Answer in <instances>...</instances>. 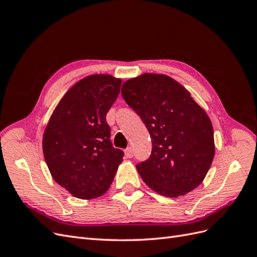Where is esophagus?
<instances>
[{"mask_svg": "<svg viewBox=\"0 0 257 257\" xmlns=\"http://www.w3.org/2000/svg\"><path fill=\"white\" fill-rule=\"evenodd\" d=\"M124 154H125L126 158L132 159V158H133V155H134V152H133V150H132V148L128 147V148H126L125 151H124Z\"/></svg>", "mask_w": 257, "mask_h": 257, "instance_id": "1", "label": "esophagus"}]
</instances>
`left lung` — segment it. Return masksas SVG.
Instances as JSON below:
<instances>
[{"label": "left lung", "instance_id": "left-lung-1", "mask_svg": "<svg viewBox=\"0 0 257 257\" xmlns=\"http://www.w3.org/2000/svg\"><path fill=\"white\" fill-rule=\"evenodd\" d=\"M122 96L149 131L150 158L136 165L144 182L175 198L204 181L214 158L211 120L183 85L164 74L126 80Z\"/></svg>", "mask_w": 257, "mask_h": 257}]
</instances>
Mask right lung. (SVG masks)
Returning a JSON list of instances; mask_svg holds the SVG:
<instances>
[{
    "instance_id": "right-lung-1",
    "label": "right lung",
    "mask_w": 257,
    "mask_h": 257,
    "mask_svg": "<svg viewBox=\"0 0 257 257\" xmlns=\"http://www.w3.org/2000/svg\"><path fill=\"white\" fill-rule=\"evenodd\" d=\"M121 83L109 74L84 77L61 98L45 128L43 152L49 172L77 198L102 196L122 163L123 152L112 147L106 122Z\"/></svg>"
}]
</instances>
